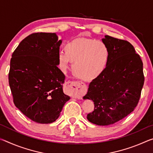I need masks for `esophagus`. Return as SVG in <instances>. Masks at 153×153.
I'll return each instance as SVG.
<instances>
[{"mask_svg":"<svg viewBox=\"0 0 153 153\" xmlns=\"http://www.w3.org/2000/svg\"><path fill=\"white\" fill-rule=\"evenodd\" d=\"M81 83L78 82H66V88L67 90H69L72 94L74 95L78 94L80 92H82Z\"/></svg>","mask_w":153,"mask_h":153,"instance_id":"obj_1","label":"esophagus"}]
</instances>
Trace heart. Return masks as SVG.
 Wrapping results in <instances>:
<instances>
[{
	"label": "heart",
	"mask_w": 153,
	"mask_h": 153,
	"mask_svg": "<svg viewBox=\"0 0 153 153\" xmlns=\"http://www.w3.org/2000/svg\"><path fill=\"white\" fill-rule=\"evenodd\" d=\"M65 49L58 53L61 68H69L71 61L74 62L75 74L86 81L99 77L109 62L111 53L108 46L94 38H76L67 42Z\"/></svg>",
	"instance_id": "1"
}]
</instances>
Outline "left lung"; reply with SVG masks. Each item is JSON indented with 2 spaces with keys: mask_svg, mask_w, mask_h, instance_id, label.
<instances>
[{
  "mask_svg": "<svg viewBox=\"0 0 153 153\" xmlns=\"http://www.w3.org/2000/svg\"><path fill=\"white\" fill-rule=\"evenodd\" d=\"M110 59L105 71L90 83L84 99L94 102V109L87 115L90 122L108 126L132 112L144 85L143 63L134 46L126 40L105 36Z\"/></svg>",
  "mask_w": 153,
  "mask_h": 153,
  "instance_id": "1",
  "label": "left lung"
}]
</instances>
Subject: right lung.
I'll use <instances>...</instances> for the list:
<instances>
[{"label": "right lung", "mask_w": 153, "mask_h": 153, "mask_svg": "<svg viewBox=\"0 0 153 153\" xmlns=\"http://www.w3.org/2000/svg\"><path fill=\"white\" fill-rule=\"evenodd\" d=\"M61 43L55 33H33L12 55L9 83L13 102L36 123L54 122L70 99L63 93L65 75L57 67Z\"/></svg>", "instance_id": "right-lung-1"}]
</instances>
